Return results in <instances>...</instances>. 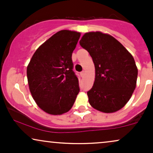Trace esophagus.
I'll return each instance as SVG.
<instances>
[{"instance_id": "obj_1", "label": "esophagus", "mask_w": 153, "mask_h": 153, "mask_svg": "<svg viewBox=\"0 0 153 153\" xmlns=\"http://www.w3.org/2000/svg\"><path fill=\"white\" fill-rule=\"evenodd\" d=\"M85 72L84 71H82V72L80 73V75H81V77H84V75H85Z\"/></svg>"}]
</instances>
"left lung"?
Here are the masks:
<instances>
[{
  "instance_id": "1",
  "label": "left lung",
  "mask_w": 153,
  "mask_h": 153,
  "mask_svg": "<svg viewBox=\"0 0 153 153\" xmlns=\"http://www.w3.org/2000/svg\"><path fill=\"white\" fill-rule=\"evenodd\" d=\"M95 68V78L88 92L89 103L104 113L121 109L136 86L138 68L133 56L114 37L100 32L85 33L80 41Z\"/></svg>"
}]
</instances>
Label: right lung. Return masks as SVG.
<instances>
[{"mask_svg": "<svg viewBox=\"0 0 153 153\" xmlns=\"http://www.w3.org/2000/svg\"><path fill=\"white\" fill-rule=\"evenodd\" d=\"M80 32L61 30L34 52L27 68L29 88L41 109L52 115L68 111L79 93L72 53Z\"/></svg>", "mask_w": 153, "mask_h": 153, "instance_id": "add662e5", "label": "right lung"}]
</instances>
